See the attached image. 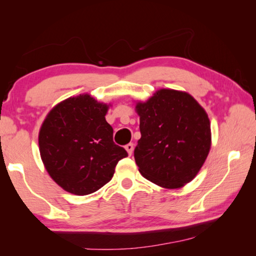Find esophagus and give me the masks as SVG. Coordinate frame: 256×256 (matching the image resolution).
Returning a JSON list of instances; mask_svg holds the SVG:
<instances>
[{"mask_svg": "<svg viewBox=\"0 0 256 256\" xmlns=\"http://www.w3.org/2000/svg\"><path fill=\"white\" fill-rule=\"evenodd\" d=\"M125 149H126L128 154L130 156H131L132 152H133V144H128L125 146Z\"/></svg>", "mask_w": 256, "mask_h": 256, "instance_id": "34e87169", "label": "esophagus"}]
</instances>
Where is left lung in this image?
Segmentation results:
<instances>
[{
	"label": "left lung",
	"mask_w": 256,
	"mask_h": 256,
	"mask_svg": "<svg viewBox=\"0 0 256 256\" xmlns=\"http://www.w3.org/2000/svg\"><path fill=\"white\" fill-rule=\"evenodd\" d=\"M141 138L134 149L138 172L164 188H180L196 176L211 146L210 120L190 94L160 89L136 102Z\"/></svg>",
	"instance_id": "8db88e82"
}]
</instances>
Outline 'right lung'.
Returning <instances> with one entry per match:
<instances>
[{
  "instance_id": "obj_1",
  "label": "right lung",
  "mask_w": 256,
  "mask_h": 256,
  "mask_svg": "<svg viewBox=\"0 0 256 256\" xmlns=\"http://www.w3.org/2000/svg\"><path fill=\"white\" fill-rule=\"evenodd\" d=\"M108 105L90 94L58 104L42 124L38 144L47 172L76 196H86L107 184L126 150L114 144L106 122Z\"/></svg>"
}]
</instances>
